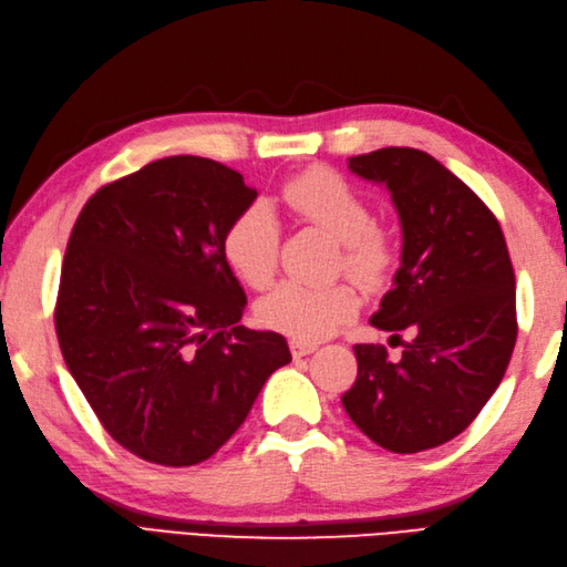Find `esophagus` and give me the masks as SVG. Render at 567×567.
Instances as JSON below:
<instances>
[{"label":"esophagus","instance_id":"obj_1","mask_svg":"<svg viewBox=\"0 0 567 567\" xmlns=\"http://www.w3.org/2000/svg\"><path fill=\"white\" fill-rule=\"evenodd\" d=\"M316 348H318V343H308V341H301V339L289 341V352L295 354V358H303V354H310Z\"/></svg>","mask_w":567,"mask_h":567}]
</instances>
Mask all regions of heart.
I'll return each mask as SVG.
<instances>
[{
    "instance_id": "obj_1",
    "label": "heart",
    "mask_w": 567,
    "mask_h": 567,
    "mask_svg": "<svg viewBox=\"0 0 567 567\" xmlns=\"http://www.w3.org/2000/svg\"><path fill=\"white\" fill-rule=\"evenodd\" d=\"M280 200L291 215L322 228L339 240V268L362 287H381L396 266L400 249L388 228L373 224L364 196L337 171L324 165L289 177ZM228 268L255 289L270 285L278 268L280 226L270 207L251 203L230 219L221 238ZM360 308L350 285L312 289L299 282H282L257 306L264 327L301 341H318L337 331Z\"/></svg>"
}]
</instances>
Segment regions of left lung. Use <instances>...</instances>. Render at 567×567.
Here are the masks:
<instances>
[{
    "label": "left lung",
    "instance_id": "left-lung-1",
    "mask_svg": "<svg viewBox=\"0 0 567 567\" xmlns=\"http://www.w3.org/2000/svg\"><path fill=\"white\" fill-rule=\"evenodd\" d=\"M385 184L402 219V266L371 324L394 331L402 360L360 343L358 381L341 396L350 421L392 453L451 442L486 406L516 343V280L499 221L472 188L411 146L352 156ZM412 331L402 342L399 331Z\"/></svg>",
    "mask_w": 567,
    "mask_h": 567
}]
</instances>
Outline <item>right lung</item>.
<instances>
[{
    "instance_id": "right-lung-1",
    "label": "right lung",
    "mask_w": 567,
    "mask_h": 567,
    "mask_svg": "<svg viewBox=\"0 0 567 567\" xmlns=\"http://www.w3.org/2000/svg\"><path fill=\"white\" fill-rule=\"evenodd\" d=\"M257 188L224 163L171 156L100 186L60 270L55 333L102 427L163 467L198 465L289 364L276 331L240 322L221 238Z\"/></svg>"
}]
</instances>
